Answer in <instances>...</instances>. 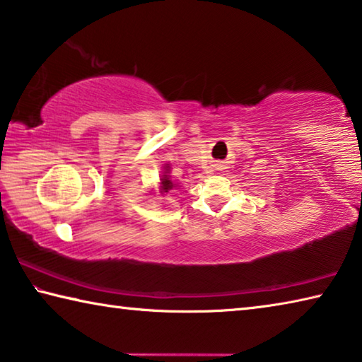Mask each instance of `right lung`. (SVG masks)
<instances>
[{"mask_svg": "<svg viewBox=\"0 0 362 362\" xmlns=\"http://www.w3.org/2000/svg\"><path fill=\"white\" fill-rule=\"evenodd\" d=\"M169 166H166V168H164V169H166V170H169L168 169ZM169 173H164V175H163V179H161V193H168L169 192V189H173L175 185H174V183H173V180H170L169 179V175H168Z\"/></svg>", "mask_w": 362, "mask_h": 362, "instance_id": "right-lung-1", "label": "right lung"}]
</instances>
